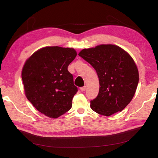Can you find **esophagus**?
<instances>
[{
  "label": "esophagus",
  "instance_id": "1",
  "mask_svg": "<svg viewBox=\"0 0 158 158\" xmlns=\"http://www.w3.org/2000/svg\"><path fill=\"white\" fill-rule=\"evenodd\" d=\"M85 89H86V86H85H85H83V87H81L80 88V90L82 91V92H84Z\"/></svg>",
  "mask_w": 158,
  "mask_h": 158
}]
</instances>
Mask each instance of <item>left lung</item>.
<instances>
[{
    "label": "left lung",
    "mask_w": 158,
    "mask_h": 158,
    "mask_svg": "<svg viewBox=\"0 0 158 158\" xmlns=\"http://www.w3.org/2000/svg\"><path fill=\"white\" fill-rule=\"evenodd\" d=\"M78 55L93 66L99 78V94L90 102L91 109L107 117L123 111L132 99L139 81L131 56L111 44L84 49Z\"/></svg>",
    "instance_id": "obj_1"
}]
</instances>
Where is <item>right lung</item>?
<instances>
[{
	"mask_svg": "<svg viewBox=\"0 0 158 158\" xmlns=\"http://www.w3.org/2000/svg\"><path fill=\"white\" fill-rule=\"evenodd\" d=\"M77 55L73 48L45 47L27 59L22 71L26 96L35 108L50 118L71 109L78 92L69 65Z\"/></svg>",
	"mask_w": 158,
	"mask_h": 158,
	"instance_id": "right-lung-1",
	"label": "right lung"
}]
</instances>
